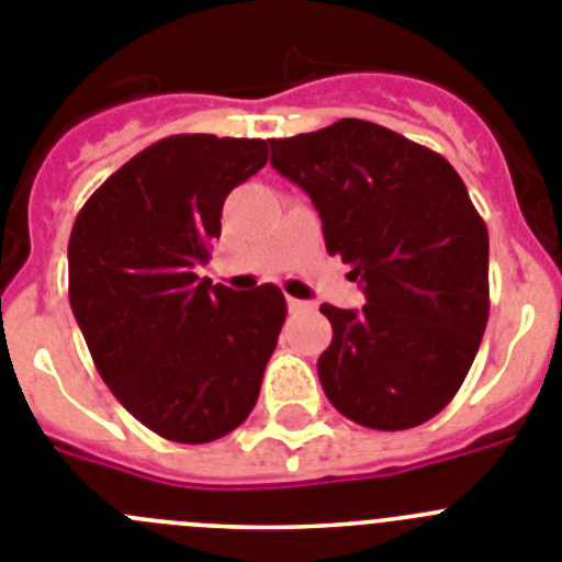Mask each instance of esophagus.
I'll return each mask as SVG.
<instances>
[{
	"mask_svg": "<svg viewBox=\"0 0 562 562\" xmlns=\"http://www.w3.org/2000/svg\"><path fill=\"white\" fill-rule=\"evenodd\" d=\"M286 306H290L292 315H297V312H306V310H310V304H306V301H297V297H286Z\"/></svg>",
	"mask_w": 562,
	"mask_h": 562,
	"instance_id": "esophagus-1",
	"label": "esophagus"
}]
</instances>
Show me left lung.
I'll return each instance as SVG.
<instances>
[{
    "instance_id": "obj_1",
    "label": "left lung",
    "mask_w": 562,
    "mask_h": 562,
    "mask_svg": "<svg viewBox=\"0 0 562 562\" xmlns=\"http://www.w3.org/2000/svg\"><path fill=\"white\" fill-rule=\"evenodd\" d=\"M272 168L310 193L329 256L360 278V312L324 304L329 402L362 428L408 430L461 389L490 317V236L441 154L342 117L270 140Z\"/></svg>"
}]
</instances>
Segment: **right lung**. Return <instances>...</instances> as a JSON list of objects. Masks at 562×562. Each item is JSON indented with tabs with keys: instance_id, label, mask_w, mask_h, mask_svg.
<instances>
[{
	"instance_id": "right-lung-1",
	"label": "right lung",
	"mask_w": 562,
	"mask_h": 562,
	"mask_svg": "<svg viewBox=\"0 0 562 562\" xmlns=\"http://www.w3.org/2000/svg\"><path fill=\"white\" fill-rule=\"evenodd\" d=\"M267 166V143L173 134L143 148L87 200L69 233V306L123 408L180 445L250 416L284 326L281 290L196 276L227 193Z\"/></svg>"
}]
</instances>
